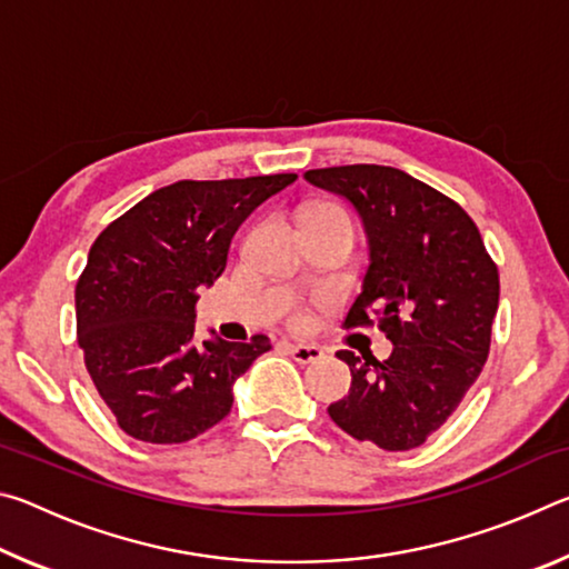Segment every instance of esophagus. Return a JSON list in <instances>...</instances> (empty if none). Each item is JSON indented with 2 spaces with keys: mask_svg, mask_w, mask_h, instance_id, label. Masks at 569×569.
I'll use <instances>...</instances> for the list:
<instances>
[{
  "mask_svg": "<svg viewBox=\"0 0 569 569\" xmlns=\"http://www.w3.org/2000/svg\"><path fill=\"white\" fill-rule=\"evenodd\" d=\"M283 346L298 363H316L323 359V349H319V346L313 343H283Z\"/></svg>",
  "mask_w": 569,
  "mask_h": 569,
  "instance_id": "1",
  "label": "esophagus"
}]
</instances>
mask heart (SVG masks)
I'll list each match as a JSON object with an SVG mask.
<instances>
[{"label": "heart", "mask_w": 569, "mask_h": 569, "mask_svg": "<svg viewBox=\"0 0 569 569\" xmlns=\"http://www.w3.org/2000/svg\"><path fill=\"white\" fill-rule=\"evenodd\" d=\"M331 208H339V206L321 203V206H316V208H311V210H331ZM311 210H308V213H311ZM293 323H296V326H303V323H306V313H296V316H293Z\"/></svg>", "instance_id": "1"}]
</instances>
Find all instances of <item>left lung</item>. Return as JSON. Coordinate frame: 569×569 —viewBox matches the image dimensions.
I'll return each mask as SVG.
<instances>
[{
	"label": "left lung",
	"mask_w": 569,
	"mask_h": 569,
	"mask_svg": "<svg viewBox=\"0 0 569 569\" xmlns=\"http://www.w3.org/2000/svg\"><path fill=\"white\" fill-rule=\"evenodd\" d=\"M306 180L351 200L371 263L343 329L379 326L387 361L339 351L349 397L329 417L387 451L421 447L485 369L499 306V271L475 220L445 192L387 166L308 170Z\"/></svg>",
	"instance_id": "obj_1"
}]
</instances>
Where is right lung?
I'll use <instances>...</instances> for the list:
<instances>
[{"label":"right lung","instance_id":"obj_1","mask_svg":"<svg viewBox=\"0 0 569 569\" xmlns=\"http://www.w3.org/2000/svg\"><path fill=\"white\" fill-rule=\"evenodd\" d=\"M296 178L178 180L94 240L74 286L77 346L124 435L182 445L228 417L236 379L271 341L198 343V288L226 271L238 226Z\"/></svg>","mask_w":569,"mask_h":569}]
</instances>
